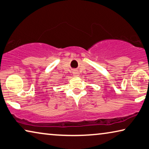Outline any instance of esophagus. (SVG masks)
I'll list each match as a JSON object with an SVG mask.
<instances>
[{
	"mask_svg": "<svg viewBox=\"0 0 149 149\" xmlns=\"http://www.w3.org/2000/svg\"><path fill=\"white\" fill-rule=\"evenodd\" d=\"M79 75V73L77 70H74L73 71V75H74V76H78V75Z\"/></svg>",
	"mask_w": 149,
	"mask_h": 149,
	"instance_id": "obj_1",
	"label": "esophagus"
}]
</instances>
